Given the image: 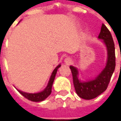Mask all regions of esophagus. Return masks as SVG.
<instances>
[{
  "label": "esophagus",
  "mask_w": 121,
  "mask_h": 121,
  "mask_svg": "<svg viewBox=\"0 0 121 121\" xmlns=\"http://www.w3.org/2000/svg\"><path fill=\"white\" fill-rule=\"evenodd\" d=\"M65 62L66 64H69L71 62V59L70 58H67L65 60Z\"/></svg>",
  "instance_id": "1"
}]
</instances>
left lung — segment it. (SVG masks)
Masks as SVG:
<instances>
[{"label": "left lung", "mask_w": 121, "mask_h": 121, "mask_svg": "<svg viewBox=\"0 0 121 121\" xmlns=\"http://www.w3.org/2000/svg\"><path fill=\"white\" fill-rule=\"evenodd\" d=\"M99 39L103 40L107 49V62L106 67L95 79L86 82H82L78 78V71L73 66H70L74 89L76 93L82 99L91 100L95 99L106 90L110 79L115 68V44L112 34L102 24Z\"/></svg>", "instance_id": "1"}]
</instances>
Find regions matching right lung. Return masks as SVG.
<instances>
[{
  "label": "right lung",
  "instance_id": "right-lung-1",
  "mask_svg": "<svg viewBox=\"0 0 121 121\" xmlns=\"http://www.w3.org/2000/svg\"><path fill=\"white\" fill-rule=\"evenodd\" d=\"M60 66L61 65L60 64L54 69V70L53 71L52 73V75L50 76V80L48 81L47 86L46 87V88L43 91L37 93H26L24 91H20L19 89H17V91H19L22 96H25L26 99H27L28 100H30L31 101L41 102L44 100L45 99H47L48 96L50 95L51 92H52V86L53 82H54V80L55 78L57 71Z\"/></svg>",
  "mask_w": 121,
  "mask_h": 121
}]
</instances>
